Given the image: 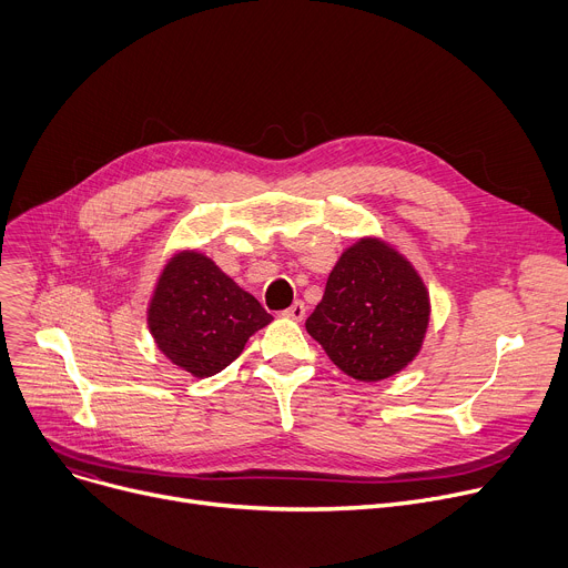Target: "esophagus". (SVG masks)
I'll use <instances>...</instances> for the list:
<instances>
[{"instance_id":"34e87169","label":"esophagus","mask_w":568,"mask_h":568,"mask_svg":"<svg viewBox=\"0 0 568 568\" xmlns=\"http://www.w3.org/2000/svg\"><path fill=\"white\" fill-rule=\"evenodd\" d=\"M283 317H287V320H294V322H301L306 317V306H304V301H294V304L287 308V311H283Z\"/></svg>"}]
</instances>
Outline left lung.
Returning a JSON list of instances; mask_svg holds the SVG:
<instances>
[{"instance_id":"left-lung-1","label":"left lung","mask_w":568,"mask_h":568,"mask_svg":"<svg viewBox=\"0 0 568 568\" xmlns=\"http://www.w3.org/2000/svg\"><path fill=\"white\" fill-rule=\"evenodd\" d=\"M429 320L432 298L418 270L393 244L369 235L337 257L306 331L337 369L376 384L420 354Z\"/></svg>"}]
</instances>
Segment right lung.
<instances>
[{
    "instance_id": "1",
    "label": "right lung",
    "mask_w": 568,
    "mask_h": 568,
    "mask_svg": "<svg viewBox=\"0 0 568 568\" xmlns=\"http://www.w3.org/2000/svg\"><path fill=\"white\" fill-rule=\"evenodd\" d=\"M145 320L158 349L196 379L229 367L248 337L274 322L199 248L175 251L164 262Z\"/></svg>"
}]
</instances>
